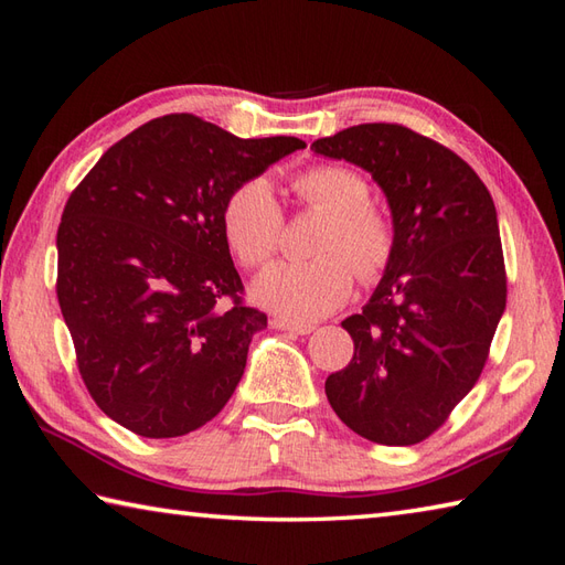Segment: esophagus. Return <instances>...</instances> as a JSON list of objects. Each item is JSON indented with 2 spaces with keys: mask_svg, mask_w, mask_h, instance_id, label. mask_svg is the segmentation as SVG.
I'll list each match as a JSON object with an SVG mask.
<instances>
[{
  "mask_svg": "<svg viewBox=\"0 0 565 565\" xmlns=\"http://www.w3.org/2000/svg\"><path fill=\"white\" fill-rule=\"evenodd\" d=\"M271 328L286 330V332H296V334H310V332L316 330L313 326H306V322H294V320H286V318H274L271 320Z\"/></svg>",
  "mask_w": 565,
  "mask_h": 565,
  "instance_id": "34e87169",
  "label": "esophagus"
}]
</instances>
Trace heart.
Here are the masks:
<instances>
[{
    "instance_id": "heart-1",
    "label": "heart",
    "mask_w": 565,
    "mask_h": 565,
    "mask_svg": "<svg viewBox=\"0 0 565 565\" xmlns=\"http://www.w3.org/2000/svg\"><path fill=\"white\" fill-rule=\"evenodd\" d=\"M306 206L328 213L313 243L318 257L274 262L252 281V298L276 316L318 320L352 294L354 271L371 284L386 271L395 252L388 211L369 201L366 179L344 164H313L291 179ZM227 245L245 267L267 262L281 243L284 213L267 179H247L223 206Z\"/></svg>"
}]
</instances>
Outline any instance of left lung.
<instances>
[{"label": "left lung", "mask_w": 565, "mask_h": 565, "mask_svg": "<svg viewBox=\"0 0 565 565\" xmlns=\"http://www.w3.org/2000/svg\"><path fill=\"white\" fill-rule=\"evenodd\" d=\"M310 150L369 172L395 227L376 291L342 320L354 356L328 376V401L369 441L417 444L476 386L505 313L495 203L459 154L398 124L344 128Z\"/></svg>", "instance_id": "1"}]
</instances>
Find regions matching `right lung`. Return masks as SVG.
Masks as SVG:
<instances>
[{
    "label": "right lung",
    "mask_w": 565,
    "mask_h": 565,
    "mask_svg": "<svg viewBox=\"0 0 565 565\" xmlns=\"http://www.w3.org/2000/svg\"><path fill=\"white\" fill-rule=\"evenodd\" d=\"M306 148L243 140L191 114L136 128L102 154L57 227V303L94 403L140 437H182L231 401L252 334L223 206Z\"/></svg>",
    "instance_id": "right-lung-1"
}]
</instances>
